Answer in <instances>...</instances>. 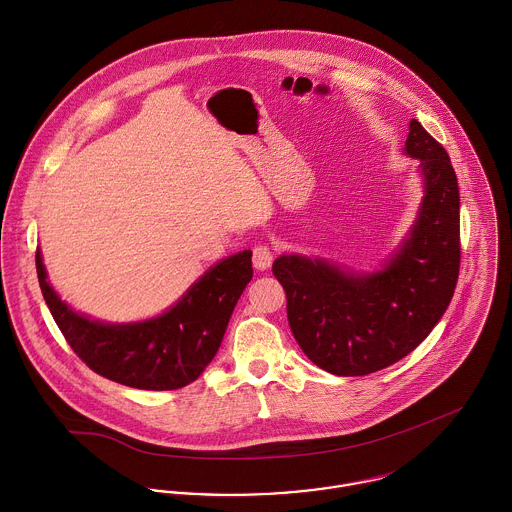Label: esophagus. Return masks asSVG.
Wrapping results in <instances>:
<instances>
[{
	"label": "esophagus",
	"mask_w": 512,
	"mask_h": 512,
	"mask_svg": "<svg viewBox=\"0 0 512 512\" xmlns=\"http://www.w3.org/2000/svg\"><path fill=\"white\" fill-rule=\"evenodd\" d=\"M272 260H274V252H272V248H270V246H266V244H258V246H254L252 262H254V266H256L258 270H266V268H270Z\"/></svg>",
	"instance_id": "obj_1"
}]
</instances>
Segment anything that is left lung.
Listing matches in <instances>:
<instances>
[{"label": "left lung", "instance_id": "obj_1", "mask_svg": "<svg viewBox=\"0 0 512 512\" xmlns=\"http://www.w3.org/2000/svg\"><path fill=\"white\" fill-rule=\"evenodd\" d=\"M404 151L420 161L424 203L402 248L372 274L280 256L293 337L313 365L365 376L410 355L445 313L459 278V187L447 151L418 120Z\"/></svg>", "mask_w": 512, "mask_h": 512}]
</instances>
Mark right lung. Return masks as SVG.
<instances>
[{"instance_id": "right-lung-1", "label": "right lung", "mask_w": 512, "mask_h": 512, "mask_svg": "<svg viewBox=\"0 0 512 512\" xmlns=\"http://www.w3.org/2000/svg\"><path fill=\"white\" fill-rule=\"evenodd\" d=\"M43 297L76 357L96 374L140 390H177L215 359L236 301L252 280V252L220 260L163 315L128 325L92 321L61 301L35 254Z\"/></svg>"}]
</instances>
